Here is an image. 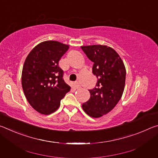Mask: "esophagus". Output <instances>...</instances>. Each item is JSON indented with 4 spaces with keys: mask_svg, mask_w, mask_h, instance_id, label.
<instances>
[{
    "mask_svg": "<svg viewBox=\"0 0 158 158\" xmlns=\"http://www.w3.org/2000/svg\"><path fill=\"white\" fill-rule=\"evenodd\" d=\"M74 87H75V89H79L80 85H79V83L75 82V84H74Z\"/></svg>",
    "mask_w": 158,
    "mask_h": 158,
    "instance_id": "obj_1",
    "label": "esophagus"
}]
</instances>
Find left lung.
Masks as SVG:
<instances>
[{"mask_svg": "<svg viewBox=\"0 0 158 158\" xmlns=\"http://www.w3.org/2000/svg\"><path fill=\"white\" fill-rule=\"evenodd\" d=\"M93 62L92 72L97 77L96 87L89 90L90 99L82 105L84 111L93 118H100L113 109L123 95L126 69L118 53L106 45L81 46Z\"/></svg>", "mask_w": 158, "mask_h": 158, "instance_id": "left-lung-1", "label": "left lung"}]
</instances>
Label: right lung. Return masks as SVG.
I'll use <instances>...</instances> for the list:
<instances>
[{
    "instance_id": "add662e5",
    "label": "right lung",
    "mask_w": 158,
    "mask_h": 158,
    "mask_svg": "<svg viewBox=\"0 0 158 158\" xmlns=\"http://www.w3.org/2000/svg\"><path fill=\"white\" fill-rule=\"evenodd\" d=\"M69 47L58 41H44L35 47L26 58L21 74L23 93L32 107L42 114L56 111L60 100L70 90L58 66Z\"/></svg>"
}]
</instances>
